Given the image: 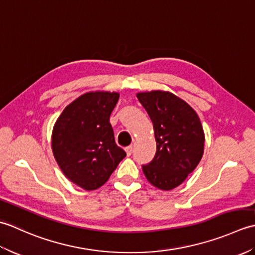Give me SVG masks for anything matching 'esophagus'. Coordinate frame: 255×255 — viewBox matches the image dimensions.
Instances as JSON below:
<instances>
[{"mask_svg":"<svg viewBox=\"0 0 255 255\" xmlns=\"http://www.w3.org/2000/svg\"><path fill=\"white\" fill-rule=\"evenodd\" d=\"M125 151H126V153H127V155H131V153H132V151H133V148H132V145H128V147H126V148H125Z\"/></svg>","mask_w":255,"mask_h":255,"instance_id":"obj_1","label":"esophagus"}]
</instances>
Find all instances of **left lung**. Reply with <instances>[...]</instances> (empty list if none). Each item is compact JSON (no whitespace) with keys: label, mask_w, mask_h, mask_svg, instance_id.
I'll return each mask as SVG.
<instances>
[{"label":"left lung","mask_w":255,"mask_h":255,"mask_svg":"<svg viewBox=\"0 0 255 255\" xmlns=\"http://www.w3.org/2000/svg\"><path fill=\"white\" fill-rule=\"evenodd\" d=\"M137 97L153 124L156 141L154 158L142 171L153 186L170 191L185 181L202 159V124L196 112L170 92H144Z\"/></svg>","instance_id":"left-lung-1"}]
</instances>
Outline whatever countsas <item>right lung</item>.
Masks as SVG:
<instances>
[{
	"label": "right lung",
	"instance_id": "1",
	"mask_svg": "<svg viewBox=\"0 0 255 255\" xmlns=\"http://www.w3.org/2000/svg\"><path fill=\"white\" fill-rule=\"evenodd\" d=\"M119 94L91 92L81 95L59 116L52 130V152L70 181L85 191L107 182L126 152L114 138L110 123Z\"/></svg>",
	"mask_w": 255,
	"mask_h": 255
}]
</instances>
